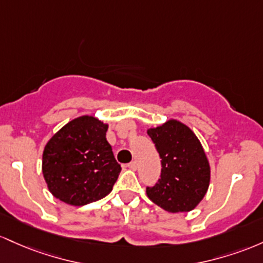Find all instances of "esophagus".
I'll list each match as a JSON object with an SVG mask.
<instances>
[{
    "label": "esophagus",
    "mask_w": 263,
    "mask_h": 263,
    "mask_svg": "<svg viewBox=\"0 0 263 263\" xmlns=\"http://www.w3.org/2000/svg\"><path fill=\"white\" fill-rule=\"evenodd\" d=\"M126 166H128L130 170H137L138 165H137V163H135V161H132V163H129L128 165H126Z\"/></svg>",
    "instance_id": "obj_1"
}]
</instances>
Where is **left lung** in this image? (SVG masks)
<instances>
[{"label":"left lung","mask_w":263,"mask_h":263,"mask_svg":"<svg viewBox=\"0 0 263 263\" xmlns=\"http://www.w3.org/2000/svg\"><path fill=\"white\" fill-rule=\"evenodd\" d=\"M161 159V175L146 195L167 212L194 210L208 193L210 164L195 133L187 125L170 119L147 129Z\"/></svg>","instance_id":"left-lung-1"}]
</instances>
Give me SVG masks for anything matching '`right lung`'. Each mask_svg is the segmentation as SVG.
Returning a JSON list of instances; mask_svg holds the SVG:
<instances>
[{"label":"right lung","mask_w":263,"mask_h":263,"mask_svg":"<svg viewBox=\"0 0 263 263\" xmlns=\"http://www.w3.org/2000/svg\"><path fill=\"white\" fill-rule=\"evenodd\" d=\"M108 124L92 116L67 123L43 150L42 173L52 195L72 206H83L107 196L119 176L107 141Z\"/></svg>","instance_id":"obj_1"}]
</instances>
